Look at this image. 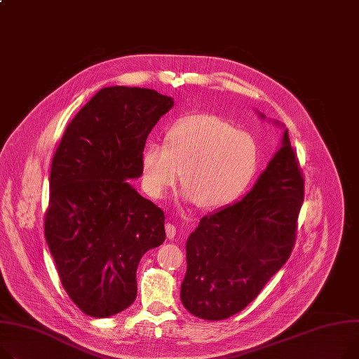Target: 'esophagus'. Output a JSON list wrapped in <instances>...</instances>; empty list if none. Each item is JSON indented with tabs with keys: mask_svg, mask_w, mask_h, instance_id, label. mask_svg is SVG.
Masks as SVG:
<instances>
[{
	"mask_svg": "<svg viewBox=\"0 0 359 359\" xmlns=\"http://www.w3.org/2000/svg\"><path fill=\"white\" fill-rule=\"evenodd\" d=\"M165 235H167V238H169V240H172V238H175V235H176V226H175L173 224H170V222L165 224Z\"/></svg>",
	"mask_w": 359,
	"mask_h": 359,
	"instance_id": "34e87169",
	"label": "esophagus"
}]
</instances>
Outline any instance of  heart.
Here are the masks:
<instances>
[{"instance_id":"1","label":"heart","mask_w":359,"mask_h":359,"mask_svg":"<svg viewBox=\"0 0 359 359\" xmlns=\"http://www.w3.org/2000/svg\"><path fill=\"white\" fill-rule=\"evenodd\" d=\"M259 165V146L213 115H189L173 123L164 146L151 142L141 154V182L160 199L180 176L183 196L205 209L222 208L240 196Z\"/></svg>"}]
</instances>
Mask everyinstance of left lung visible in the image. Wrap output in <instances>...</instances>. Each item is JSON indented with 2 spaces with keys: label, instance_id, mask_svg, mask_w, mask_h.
Listing matches in <instances>:
<instances>
[{
  "label": "left lung",
  "instance_id": "1",
  "mask_svg": "<svg viewBox=\"0 0 359 359\" xmlns=\"http://www.w3.org/2000/svg\"><path fill=\"white\" fill-rule=\"evenodd\" d=\"M303 196L304 180L284 130L280 149L250 192L206 215L189 235L180 299L190 313L222 320L258 296L292 254Z\"/></svg>",
  "mask_w": 359,
  "mask_h": 359
}]
</instances>
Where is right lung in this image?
<instances>
[{
    "label": "right lung",
    "mask_w": 359,
    "mask_h": 359,
    "mask_svg": "<svg viewBox=\"0 0 359 359\" xmlns=\"http://www.w3.org/2000/svg\"><path fill=\"white\" fill-rule=\"evenodd\" d=\"M175 101L108 86L75 115L53 156L44 235L63 289L82 312L109 318L133 304L141 257L165 240L164 213L130 180Z\"/></svg>",
    "instance_id": "1"
}]
</instances>
